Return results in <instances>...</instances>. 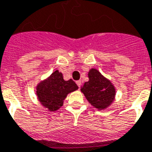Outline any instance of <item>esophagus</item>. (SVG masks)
Listing matches in <instances>:
<instances>
[{
	"label": "esophagus",
	"mask_w": 152,
	"mask_h": 152,
	"mask_svg": "<svg viewBox=\"0 0 152 152\" xmlns=\"http://www.w3.org/2000/svg\"><path fill=\"white\" fill-rule=\"evenodd\" d=\"M76 83H77V85L78 86V88H80L81 87V84H82V82L80 81V80H78V81H77L76 82Z\"/></svg>",
	"instance_id": "obj_1"
}]
</instances>
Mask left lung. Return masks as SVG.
I'll list each match as a JSON object with an SVG mask.
<instances>
[{
    "instance_id": "1",
    "label": "left lung",
    "mask_w": 152,
    "mask_h": 152,
    "mask_svg": "<svg viewBox=\"0 0 152 152\" xmlns=\"http://www.w3.org/2000/svg\"><path fill=\"white\" fill-rule=\"evenodd\" d=\"M88 77V82L81 86V92L94 108L99 110H105L115 100V87L96 69H89Z\"/></svg>"
}]
</instances>
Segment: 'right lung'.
<instances>
[{"label":"right lung","mask_w":152,"mask_h":152,"mask_svg":"<svg viewBox=\"0 0 152 152\" xmlns=\"http://www.w3.org/2000/svg\"><path fill=\"white\" fill-rule=\"evenodd\" d=\"M78 88V85L72 79L64 80L63 74L57 69L49 77L37 83L36 94L42 106L53 112L63 106L64 99L69 93Z\"/></svg>","instance_id":"obj_1"}]
</instances>
